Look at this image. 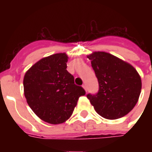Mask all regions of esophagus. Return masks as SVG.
I'll return each instance as SVG.
<instances>
[{
  "label": "esophagus",
  "mask_w": 152,
  "mask_h": 152,
  "mask_svg": "<svg viewBox=\"0 0 152 152\" xmlns=\"http://www.w3.org/2000/svg\"><path fill=\"white\" fill-rule=\"evenodd\" d=\"M82 87H83V89H84V90H85L86 91H88V89H87V86H86L85 84H83V86H82Z\"/></svg>",
  "instance_id": "obj_1"
}]
</instances>
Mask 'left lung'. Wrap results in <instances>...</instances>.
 <instances>
[{
    "label": "left lung",
    "mask_w": 152,
    "mask_h": 152,
    "mask_svg": "<svg viewBox=\"0 0 152 152\" xmlns=\"http://www.w3.org/2000/svg\"><path fill=\"white\" fill-rule=\"evenodd\" d=\"M99 82L96 94L87 97L102 118H122L136 106L141 91V79L137 70L126 62L105 52L88 56Z\"/></svg>",
    "instance_id": "8db88e82"
}]
</instances>
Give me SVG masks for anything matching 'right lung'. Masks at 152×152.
Returning <instances> with one entry per match:
<instances>
[{"label": "right lung", "instance_id": "obj_1", "mask_svg": "<svg viewBox=\"0 0 152 152\" xmlns=\"http://www.w3.org/2000/svg\"><path fill=\"white\" fill-rule=\"evenodd\" d=\"M68 56L56 53L35 63L23 78L24 95L34 113L46 122L61 124L70 118L79 98L86 94L67 71Z\"/></svg>", "mask_w": 152, "mask_h": 152}]
</instances>
